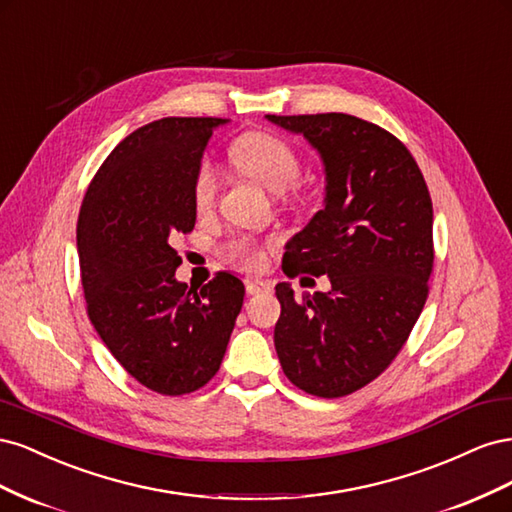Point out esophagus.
<instances>
[{"mask_svg":"<svg viewBox=\"0 0 512 512\" xmlns=\"http://www.w3.org/2000/svg\"><path fill=\"white\" fill-rule=\"evenodd\" d=\"M269 288H271V284L265 282V280H247V282H245L247 294H260V292H265V290H269Z\"/></svg>","mask_w":512,"mask_h":512,"instance_id":"34e87169","label":"esophagus"}]
</instances>
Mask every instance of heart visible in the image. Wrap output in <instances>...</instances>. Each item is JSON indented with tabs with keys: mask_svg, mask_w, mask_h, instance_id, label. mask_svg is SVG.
I'll use <instances>...</instances> for the list:
<instances>
[{
	"mask_svg": "<svg viewBox=\"0 0 512 512\" xmlns=\"http://www.w3.org/2000/svg\"><path fill=\"white\" fill-rule=\"evenodd\" d=\"M232 160L241 168L252 181L260 183L262 188L282 194L297 183L301 175V158L284 138L267 134V132H252L241 136L239 141L230 149ZM218 173L211 166H203L194 183V205L200 213H207L218 196ZM235 254L245 262L247 267H256L260 262V254L247 241H239L235 245Z\"/></svg>",
	"mask_w": 512,
	"mask_h": 512,
	"instance_id": "heart-1",
	"label": "heart"
}]
</instances>
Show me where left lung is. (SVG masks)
<instances>
[{"mask_svg": "<svg viewBox=\"0 0 512 512\" xmlns=\"http://www.w3.org/2000/svg\"><path fill=\"white\" fill-rule=\"evenodd\" d=\"M322 162L324 200L288 241L286 275H327L331 290L282 305L273 342L286 378L316 397H344L378 378L423 312L433 267V207L410 151L346 113L265 115Z\"/></svg>", "mask_w": 512, "mask_h": 512, "instance_id": "left-lung-1", "label": "left lung"}]
</instances>
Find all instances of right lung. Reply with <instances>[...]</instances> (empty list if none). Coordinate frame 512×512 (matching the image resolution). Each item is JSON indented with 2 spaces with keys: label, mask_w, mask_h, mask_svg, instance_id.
I'll return each instance as SVG.
<instances>
[{
  "label": "right lung",
  "mask_w": 512,
  "mask_h": 512,
  "mask_svg": "<svg viewBox=\"0 0 512 512\" xmlns=\"http://www.w3.org/2000/svg\"><path fill=\"white\" fill-rule=\"evenodd\" d=\"M228 121L164 117L123 138L76 224L91 324L123 369L162 395L192 393L215 376L243 305L232 273L200 290L179 282L170 245L194 228V183L213 130Z\"/></svg>",
  "instance_id": "add662e5"
}]
</instances>
